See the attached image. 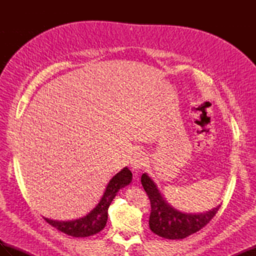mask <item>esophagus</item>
<instances>
[{"instance_id":"1","label":"esophagus","mask_w":256,"mask_h":256,"mask_svg":"<svg viewBox=\"0 0 256 256\" xmlns=\"http://www.w3.org/2000/svg\"><path fill=\"white\" fill-rule=\"evenodd\" d=\"M147 162V156L143 152H136L134 154V156L130 159V166L134 171H138V170L145 166Z\"/></svg>"}]
</instances>
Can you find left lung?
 I'll list each match as a JSON object with an SVG mask.
<instances>
[{
  "label": "left lung",
  "instance_id": "1",
  "mask_svg": "<svg viewBox=\"0 0 256 256\" xmlns=\"http://www.w3.org/2000/svg\"><path fill=\"white\" fill-rule=\"evenodd\" d=\"M141 182L150 200V228L152 233L166 239H184L196 233L219 210L220 205L200 214L180 212L168 203L148 174L142 175Z\"/></svg>",
  "mask_w": 256,
  "mask_h": 256
}]
</instances>
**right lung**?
<instances>
[{"mask_svg":"<svg viewBox=\"0 0 256 256\" xmlns=\"http://www.w3.org/2000/svg\"><path fill=\"white\" fill-rule=\"evenodd\" d=\"M132 180V173L126 166L115 174L108 182L106 190L98 204L82 218L70 221H58L49 218L44 219L50 226L72 237H88L102 230L108 221V209L118 192Z\"/></svg>","mask_w":256,"mask_h":256,"instance_id":"1","label":"right lung"}]
</instances>
